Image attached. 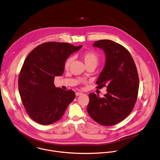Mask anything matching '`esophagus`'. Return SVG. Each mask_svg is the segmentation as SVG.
Instances as JSON below:
<instances>
[{"label":"esophagus","instance_id":"esophagus-1","mask_svg":"<svg viewBox=\"0 0 160 160\" xmlns=\"http://www.w3.org/2000/svg\"><path fill=\"white\" fill-rule=\"evenodd\" d=\"M75 95H76V96H80V95H82V93H80V92H76V93H75Z\"/></svg>","mask_w":160,"mask_h":160}]
</instances>
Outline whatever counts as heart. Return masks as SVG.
I'll list each match as a JSON object with an SVG mask.
<instances>
[{
  "label": "heart",
  "mask_w": 160,
  "mask_h": 160,
  "mask_svg": "<svg viewBox=\"0 0 160 160\" xmlns=\"http://www.w3.org/2000/svg\"><path fill=\"white\" fill-rule=\"evenodd\" d=\"M82 57L83 60L87 66L88 65H95L99 62V56L96 52L93 51H85L82 54ZM73 61V58L72 56L68 57L64 62V68L65 69H68L72 63Z\"/></svg>",
  "instance_id": "1"
}]
</instances>
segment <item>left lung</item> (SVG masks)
Instances as JSON below:
<instances>
[{
    "label": "left lung",
    "mask_w": 160,
    "mask_h": 160,
    "mask_svg": "<svg viewBox=\"0 0 160 160\" xmlns=\"http://www.w3.org/2000/svg\"><path fill=\"white\" fill-rule=\"evenodd\" d=\"M93 46L104 51L105 64L97 80V88L107 87V93L99 98L89 95L87 112L98 124L115 125L132 112L137 100L139 79L135 64L128 50L112 41H95Z\"/></svg>",
    "instance_id": "obj_1"
}]
</instances>
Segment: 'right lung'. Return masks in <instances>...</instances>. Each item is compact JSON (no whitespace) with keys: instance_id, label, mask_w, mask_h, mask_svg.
Returning a JSON list of instances; mask_svg holds the SVG:
<instances>
[{"instance_id":"right-lung-1","label":"right lung","mask_w":160,"mask_h":160,"mask_svg":"<svg viewBox=\"0 0 160 160\" xmlns=\"http://www.w3.org/2000/svg\"><path fill=\"white\" fill-rule=\"evenodd\" d=\"M82 46L48 42L35 48L28 55L18 78L21 99L29 116L42 125L59 121L75 94L54 85V78L61 76L65 60Z\"/></svg>"}]
</instances>
